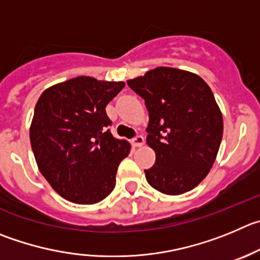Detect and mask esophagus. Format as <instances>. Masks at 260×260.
<instances>
[{
  "label": "esophagus",
  "instance_id": "esophagus-1",
  "mask_svg": "<svg viewBox=\"0 0 260 260\" xmlns=\"http://www.w3.org/2000/svg\"><path fill=\"white\" fill-rule=\"evenodd\" d=\"M132 143H133V145L137 148L143 147V145H144V138H143L142 135H138V137H135L134 139L132 140Z\"/></svg>",
  "mask_w": 260,
  "mask_h": 260
}]
</instances>
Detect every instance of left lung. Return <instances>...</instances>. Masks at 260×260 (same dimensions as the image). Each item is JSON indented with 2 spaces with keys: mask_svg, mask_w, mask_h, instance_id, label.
Here are the masks:
<instances>
[{
  "mask_svg": "<svg viewBox=\"0 0 260 260\" xmlns=\"http://www.w3.org/2000/svg\"><path fill=\"white\" fill-rule=\"evenodd\" d=\"M149 112L147 144L155 163L145 170L148 184L167 195L190 191L206 179L216 160L223 118L208 84L199 75L155 68L127 80Z\"/></svg>",
  "mask_w": 260,
  "mask_h": 260,
  "instance_id": "1",
  "label": "left lung"
}]
</instances>
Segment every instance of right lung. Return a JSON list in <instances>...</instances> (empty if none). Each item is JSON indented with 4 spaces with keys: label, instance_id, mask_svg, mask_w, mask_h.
I'll return each instance as SVG.
<instances>
[{
    "label": "right lung",
    "instance_id": "obj_1",
    "mask_svg": "<svg viewBox=\"0 0 260 260\" xmlns=\"http://www.w3.org/2000/svg\"><path fill=\"white\" fill-rule=\"evenodd\" d=\"M123 81L78 76L47 88L34 108L30 144L36 162L52 189L76 204H95L111 194L128 142L107 126L106 106Z\"/></svg>",
    "mask_w": 260,
    "mask_h": 260
}]
</instances>
